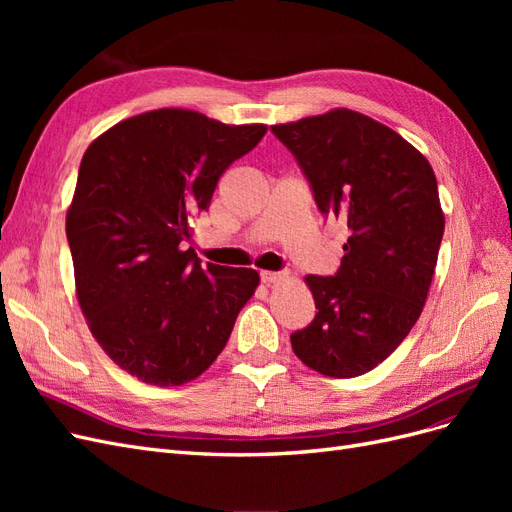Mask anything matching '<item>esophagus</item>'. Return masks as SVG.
<instances>
[{
  "instance_id": "obj_1",
  "label": "esophagus",
  "mask_w": 512,
  "mask_h": 512,
  "mask_svg": "<svg viewBox=\"0 0 512 512\" xmlns=\"http://www.w3.org/2000/svg\"><path fill=\"white\" fill-rule=\"evenodd\" d=\"M284 273H275V271H262L260 273V280H262V284H277V282H282L284 280Z\"/></svg>"
}]
</instances>
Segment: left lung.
Segmentation results:
<instances>
[{
    "instance_id": "8db88e82",
    "label": "left lung",
    "mask_w": 512,
    "mask_h": 512,
    "mask_svg": "<svg viewBox=\"0 0 512 512\" xmlns=\"http://www.w3.org/2000/svg\"><path fill=\"white\" fill-rule=\"evenodd\" d=\"M271 132L299 162L324 218L350 228L337 273L305 277L318 314L290 335L292 350L324 376H361L423 312L444 235L436 175L406 138L348 108Z\"/></svg>"
}]
</instances>
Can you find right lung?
<instances>
[{"instance_id":"add662e5","label":"right lung","mask_w":512,"mask_h":512,"mask_svg":"<svg viewBox=\"0 0 512 512\" xmlns=\"http://www.w3.org/2000/svg\"><path fill=\"white\" fill-rule=\"evenodd\" d=\"M267 126L160 108L119 121L85 151L66 218L76 297L102 350L134 378L179 386L224 350L260 277L200 265L190 218Z\"/></svg>"}]
</instances>
